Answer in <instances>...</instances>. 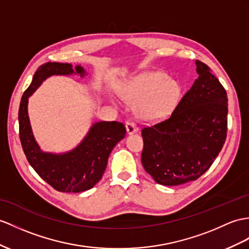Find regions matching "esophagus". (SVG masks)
<instances>
[{"label": "esophagus", "instance_id": "esophagus-1", "mask_svg": "<svg viewBox=\"0 0 249 249\" xmlns=\"http://www.w3.org/2000/svg\"><path fill=\"white\" fill-rule=\"evenodd\" d=\"M125 129H126V133L128 134H134V133L137 132V128L134 123H132V121H126L125 123Z\"/></svg>", "mask_w": 249, "mask_h": 249}]
</instances>
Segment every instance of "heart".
<instances>
[{
    "label": "heart",
    "mask_w": 249,
    "mask_h": 249,
    "mask_svg": "<svg viewBox=\"0 0 249 249\" xmlns=\"http://www.w3.org/2000/svg\"><path fill=\"white\" fill-rule=\"evenodd\" d=\"M124 98L136 106L137 116L149 123L167 119L181 96L180 84L163 71H143L124 84Z\"/></svg>",
    "instance_id": "heart-1"
}]
</instances>
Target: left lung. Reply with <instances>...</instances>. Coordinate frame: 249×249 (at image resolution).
Returning <instances> with one entry per match:
<instances>
[{"label":"left lung","instance_id":"1","mask_svg":"<svg viewBox=\"0 0 249 249\" xmlns=\"http://www.w3.org/2000/svg\"><path fill=\"white\" fill-rule=\"evenodd\" d=\"M198 78L171 116L143 128L142 162L157 184L178 186L208 170L226 141L228 99L208 65L196 61Z\"/></svg>","mask_w":249,"mask_h":249}]
</instances>
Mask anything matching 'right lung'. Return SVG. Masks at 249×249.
Returning a JSON list of instances; mask_svg holds the SVG:
<instances>
[{"label":"right lung","mask_w":249,"mask_h":249,"mask_svg":"<svg viewBox=\"0 0 249 249\" xmlns=\"http://www.w3.org/2000/svg\"><path fill=\"white\" fill-rule=\"evenodd\" d=\"M88 75L81 65L47 62L35 72L29 88L24 92L19 108L20 139L30 166L39 177L60 192H82L93 188L104 175L108 155L121 139L125 126L117 121H97L74 149L63 153L45 152L34 136L28 116V98L43 81L52 76Z\"/></svg>","instance_id":"right-lung-1"}]
</instances>
